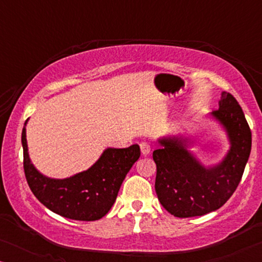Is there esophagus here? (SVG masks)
I'll list each match as a JSON object with an SVG mask.
<instances>
[{
  "label": "esophagus",
  "mask_w": 262,
  "mask_h": 262,
  "mask_svg": "<svg viewBox=\"0 0 262 262\" xmlns=\"http://www.w3.org/2000/svg\"><path fill=\"white\" fill-rule=\"evenodd\" d=\"M139 148H141V152H142L143 156L149 155V152H150V145L148 144V143H146V142H142L141 144H139Z\"/></svg>",
  "instance_id": "34e87169"
}]
</instances>
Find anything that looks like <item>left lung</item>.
<instances>
[{"mask_svg":"<svg viewBox=\"0 0 262 262\" xmlns=\"http://www.w3.org/2000/svg\"><path fill=\"white\" fill-rule=\"evenodd\" d=\"M228 136L227 155L220 163L204 166L189 151V137L167 136L152 152L157 173L155 191L168 212L179 218L203 216L223 206L241 181L252 149V132L236 99L222 93L218 110L210 114Z\"/></svg>","mask_w":262,"mask_h":262,"instance_id":"8db88e82","label":"left lung"}]
</instances>
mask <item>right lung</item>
<instances>
[{"label":"right lung","mask_w":262,"mask_h":262,"mask_svg":"<svg viewBox=\"0 0 262 262\" xmlns=\"http://www.w3.org/2000/svg\"><path fill=\"white\" fill-rule=\"evenodd\" d=\"M21 135L26 180L39 202L59 216L75 221H98L111 210L125 177L141 156L138 144L103 150L87 170L66 179L41 174L31 162L26 139V124Z\"/></svg>","instance_id":"obj_1"}]
</instances>
